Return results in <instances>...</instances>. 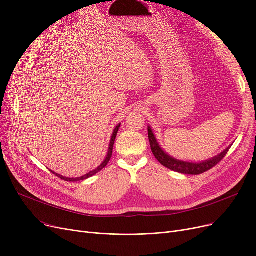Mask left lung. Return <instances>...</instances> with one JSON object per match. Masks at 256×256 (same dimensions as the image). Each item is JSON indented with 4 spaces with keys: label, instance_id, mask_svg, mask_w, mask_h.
Segmentation results:
<instances>
[{
    "label": "left lung",
    "instance_id": "1",
    "mask_svg": "<svg viewBox=\"0 0 256 256\" xmlns=\"http://www.w3.org/2000/svg\"><path fill=\"white\" fill-rule=\"evenodd\" d=\"M148 139H150V147H152V152L160 164L170 170L184 173V174H192V176L201 174V173H204V172L212 169L214 166H216L221 160H223V158L228 152V150H230V147H227V148L223 152H221L217 156L212 158L208 160H204V162L192 163V162H184V160H176V158L170 156L169 154H167L162 150V147H160V144L158 143L150 126H148Z\"/></svg>",
    "mask_w": 256,
    "mask_h": 256
}]
</instances>
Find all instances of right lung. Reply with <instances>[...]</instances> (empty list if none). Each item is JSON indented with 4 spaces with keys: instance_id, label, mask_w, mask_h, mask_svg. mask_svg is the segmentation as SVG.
Returning <instances> with one entry per match:
<instances>
[{
    "instance_id": "1",
    "label": "right lung",
    "mask_w": 256,
    "mask_h": 256,
    "mask_svg": "<svg viewBox=\"0 0 256 256\" xmlns=\"http://www.w3.org/2000/svg\"><path fill=\"white\" fill-rule=\"evenodd\" d=\"M119 128H120V124L115 128V130H114V132H113V134H112V137H111L110 144H109V150H108V154H106V158L104 160V162H102V164H100L96 169H94V170L90 171L89 173L85 174V176H80V178H65V176H60V174H58V173H56V172H54V171H52V172L54 174H55V176H57L58 178H60L61 180H66V182H78V180H87V178H91L92 176H94V174H96V173H98V172H100L102 169H104V168L108 165V163H109V160H111V156H112V154H113V146H114V142H115V139H116V136H117V132H118Z\"/></svg>"
}]
</instances>
